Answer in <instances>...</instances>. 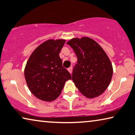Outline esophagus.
<instances>
[{"mask_svg": "<svg viewBox=\"0 0 135 135\" xmlns=\"http://www.w3.org/2000/svg\"><path fill=\"white\" fill-rule=\"evenodd\" d=\"M72 70H73V68H72V67H70V68H68V71H69V73L70 74H71V73H72Z\"/></svg>", "mask_w": 135, "mask_h": 135, "instance_id": "1", "label": "esophagus"}]
</instances>
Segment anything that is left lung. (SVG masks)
<instances>
[{
    "mask_svg": "<svg viewBox=\"0 0 135 135\" xmlns=\"http://www.w3.org/2000/svg\"><path fill=\"white\" fill-rule=\"evenodd\" d=\"M67 44L78 57L72 74L76 86L87 98L101 95L108 87L113 74L108 55L95 41L88 37L73 38Z\"/></svg>",
    "mask_w": 135,
    "mask_h": 135,
    "instance_id": "8db88e82",
    "label": "left lung"
}]
</instances>
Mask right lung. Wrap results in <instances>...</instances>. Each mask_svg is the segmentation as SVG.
I'll return each instance as SVG.
<instances>
[{
	"label": "right lung",
	"instance_id": "obj_1",
	"mask_svg": "<svg viewBox=\"0 0 135 135\" xmlns=\"http://www.w3.org/2000/svg\"><path fill=\"white\" fill-rule=\"evenodd\" d=\"M65 40H49L32 53L25 68L29 90L42 101L52 102L59 97L66 81L71 76L62 67L59 53Z\"/></svg>",
	"mask_w": 135,
	"mask_h": 135
}]
</instances>
